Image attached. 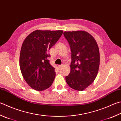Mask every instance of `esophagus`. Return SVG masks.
<instances>
[{"instance_id": "1", "label": "esophagus", "mask_w": 121, "mask_h": 121, "mask_svg": "<svg viewBox=\"0 0 121 121\" xmlns=\"http://www.w3.org/2000/svg\"><path fill=\"white\" fill-rule=\"evenodd\" d=\"M62 66H63L62 65H58V68H59V69H61V68L62 67Z\"/></svg>"}]
</instances>
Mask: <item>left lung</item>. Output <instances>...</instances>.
<instances>
[{
    "label": "left lung",
    "instance_id": "obj_1",
    "mask_svg": "<svg viewBox=\"0 0 121 121\" xmlns=\"http://www.w3.org/2000/svg\"><path fill=\"white\" fill-rule=\"evenodd\" d=\"M63 34L70 45L72 60L65 80L71 88L84 91L95 80L98 72L100 55L97 43L84 30L65 31Z\"/></svg>",
    "mask_w": 121,
    "mask_h": 121
}]
</instances>
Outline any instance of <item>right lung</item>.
Segmentation results:
<instances>
[{"mask_svg":"<svg viewBox=\"0 0 121 121\" xmlns=\"http://www.w3.org/2000/svg\"><path fill=\"white\" fill-rule=\"evenodd\" d=\"M63 30H36L24 39L19 56L22 76L30 86L38 91L51 86L56 77L50 64L49 50L56 43Z\"/></svg>","mask_w":121,"mask_h":121,"instance_id":"add662e5","label":"right lung"}]
</instances>
